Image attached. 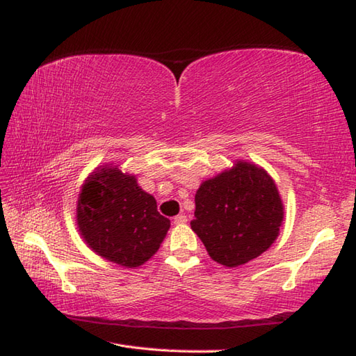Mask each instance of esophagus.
I'll use <instances>...</instances> for the list:
<instances>
[{
	"label": "esophagus",
	"instance_id": "esophagus-1",
	"mask_svg": "<svg viewBox=\"0 0 356 356\" xmlns=\"http://www.w3.org/2000/svg\"><path fill=\"white\" fill-rule=\"evenodd\" d=\"M172 222H174V225H185L188 222V218H186L185 214H179V216L174 217Z\"/></svg>",
	"mask_w": 356,
	"mask_h": 356
}]
</instances>
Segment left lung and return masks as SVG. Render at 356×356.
<instances>
[{"instance_id": "1", "label": "left lung", "mask_w": 356, "mask_h": 356, "mask_svg": "<svg viewBox=\"0 0 356 356\" xmlns=\"http://www.w3.org/2000/svg\"><path fill=\"white\" fill-rule=\"evenodd\" d=\"M191 229L203 241L211 259L237 268L272 246L283 223L284 207L268 171L236 161L195 193Z\"/></svg>"}]
</instances>
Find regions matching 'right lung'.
Segmentation results:
<instances>
[{"mask_svg": "<svg viewBox=\"0 0 356 356\" xmlns=\"http://www.w3.org/2000/svg\"><path fill=\"white\" fill-rule=\"evenodd\" d=\"M76 225L95 254L131 269L157 252L171 226L134 174L113 163L97 166L82 184Z\"/></svg>", "mask_w": 356, "mask_h": 356, "instance_id": "1", "label": "right lung"}]
</instances>
